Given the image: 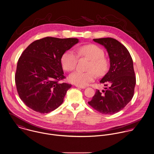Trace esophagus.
I'll list each match as a JSON object with an SVG mask.
<instances>
[{
  "instance_id": "1",
  "label": "esophagus",
  "mask_w": 154,
  "mask_h": 154,
  "mask_svg": "<svg viewBox=\"0 0 154 154\" xmlns=\"http://www.w3.org/2000/svg\"><path fill=\"white\" fill-rule=\"evenodd\" d=\"M75 86L78 88H85V86H80V85H75Z\"/></svg>"
}]
</instances>
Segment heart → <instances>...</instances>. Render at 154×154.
Wrapping results in <instances>:
<instances>
[{"instance_id":"1","label":"heart","mask_w":154,"mask_h":154,"mask_svg":"<svg viewBox=\"0 0 154 154\" xmlns=\"http://www.w3.org/2000/svg\"><path fill=\"white\" fill-rule=\"evenodd\" d=\"M77 55L72 50L65 52L61 58L63 69L71 71L75 69L79 58H85L89 60L87 69L88 71H76L69 75V81L76 85L85 86L93 82L97 76L104 75L109 69V61L104 57V52L101 48L94 45L88 44L78 48Z\"/></svg>"}]
</instances>
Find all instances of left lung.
Listing matches in <instances>:
<instances>
[{
	"mask_svg": "<svg viewBox=\"0 0 154 154\" xmlns=\"http://www.w3.org/2000/svg\"><path fill=\"white\" fill-rule=\"evenodd\" d=\"M108 52L110 67L100 80L106 90H97L88 104L99 112L112 115L122 110L134 94L136 77L131 55L127 48L112 38L93 39Z\"/></svg>",
	"mask_w": 154,
	"mask_h": 154,
	"instance_id": "obj_1",
	"label": "left lung"
}]
</instances>
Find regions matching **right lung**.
<instances>
[{
	"mask_svg": "<svg viewBox=\"0 0 154 154\" xmlns=\"http://www.w3.org/2000/svg\"><path fill=\"white\" fill-rule=\"evenodd\" d=\"M78 42L77 38L47 36L35 41L22 53L15 80L19 97L28 107L48 113L63 103L71 85L59 83L66 79L61 58Z\"/></svg>",
	"mask_w": 154,
	"mask_h": 154,
	"instance_id": "right-lung-1",
	"label": "right lung"
}]
</instances>
